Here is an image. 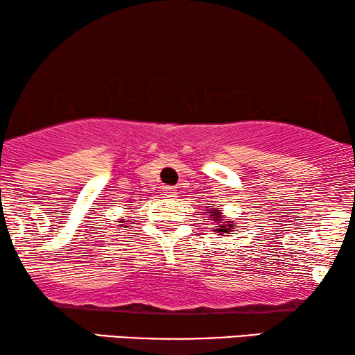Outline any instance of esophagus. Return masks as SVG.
Wrapping results in <instances>:
<instances>
[{"instance_id": "1", "label": "esophagus", "mask_w": 355, "mask_h": 355, "mask_svg": "<svg viewBox=\"0 0 355 355\" xmlns=\"http://www.w3.org/2000/svg\"><path fill=\"white\" fill-rule=\"evenodd\" d=\"M164 193H166L168 197H176V189L173 186H164Z\"/></svg>"}]
</instances>
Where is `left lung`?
Wrapping results in <instances>:
<instances>
[{"instance_id":"left-lung-1","label":"left lung","mask_w":355,"mask_h":355,"mask_svg":"<svg viewBox=\"0 0 355 355\" xmlns=\"http://www.w3.org/2000/svg\"><path fill=\"white\" fill-rule=\"evenodd\" d=\"M207 213H210V218H213V221L221 223L220 227L215 231L220 232V234H232L231 230H234V227H232V223L234 221H225V216L221 215V208H210Z\"/></svg>"}]
</instances>
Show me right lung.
<instances>
[{"mask_svg": "<svg viewBox=\"0 0 355 355\" xmlns=\"http://www.w3.org/2000/svg\"><path fill=\"white\" fill-rule=\"evenodd\" d=\"M128 227H129V226H128Z\"/></svg>", "mask_w": 355, "mask_h": 355, "instance_id": "right-lung-1", "label": "right lung"}]
</instances>
